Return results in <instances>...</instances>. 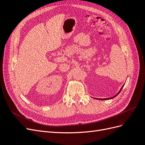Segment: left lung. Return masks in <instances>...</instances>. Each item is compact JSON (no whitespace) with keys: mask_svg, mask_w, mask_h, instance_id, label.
Segmentation results:
<instances>
[{"mask_svg":"<svg viewBox=\"0 0 145 145\" xmlns=\"http://www.w3.org/2000/svg\"><path fill=\"white\" fill-rule=\"evenodd\" d=\"M123 86H124V85H123L122 86V87L121 88V89H120V90L119 91H118V93L116 95H114V97H111V98H106V99H97L98 100H109V99H113V98H114V97H116V96L118 94H119L120 93V91H121V90L122 89V88H123ZM96 99H97V98H95Z\"/></svg>","mask_w":145,"mask_h":145,"instance_id":"left-lung-1","label":"left lung"}]
</instances>
